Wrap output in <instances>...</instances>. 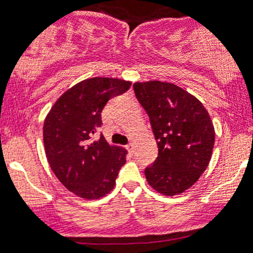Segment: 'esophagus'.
<instances>
[{
	"mask_svg": "<svg viewBox=\"0 0 253 253\" xmlns=\"http://www.w3.org/2000/svg\"><path fill=\"white\" fill-rule=\"evenodd\" d=\"M126 148H127V151H128V152L131 153V155H133L134 147H133V145H132V143H128V145L126 146Z\"/></svg>",
	"mask_w": 253,
	"mask_h": 253,
	"instance_id": "34e87169",
	"label": "esophagus"
}]
</instances>
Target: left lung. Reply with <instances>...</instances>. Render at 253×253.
<instances>
[{"mask_svg":"<svg viewBox=\"0 0 253 253\" xmlns=\"http://www.w3.org/2000/svg\"><path fill=\"white\" fill-rule=\"evenodd\" d=\"M133 91L159 147L157 159L145 169L147 182L166 196L182 193L210 164L214 143L211 117L197 98L173 84L137 82Z\"/></svg>","mask_w":253,"mask_h":253,"instance_id":"left-lung-1","label":"left lung"}]
</instances>
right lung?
Returning a JSON list of instances; mask_svg holds the SVG:
<instances>
[{
	"mask_svg": "<svg viewBox=\"0 0 253 253\" xmlns=\"http://www.w3.org/2000/svg\"><path fill=\"white\" fill-rule=\"evenodd\" d=\"M131 82L94 77L73 86L56 101L43 125V142L52 171L68 191L82 198H100L115 187L127 151L110 146L101 113L111 98L121 96Z\"/></svg>",
	"mask_w": 253,
	"mask_h": 253,
	"instance_id": "right-lung-1",
	"label": "right lung"
}]
</instances>
